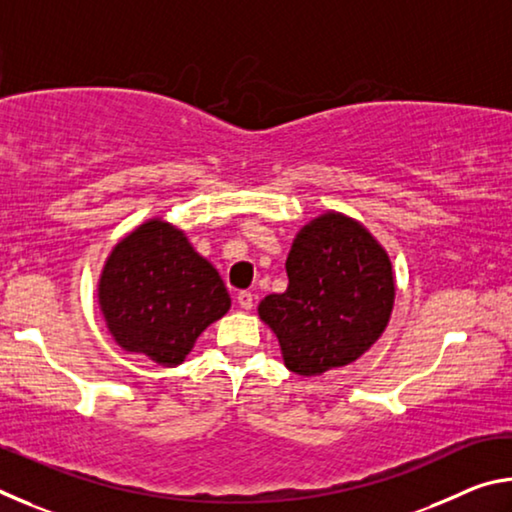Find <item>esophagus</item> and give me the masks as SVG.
I'll return each instance as SVG.
<instances>
[{"label":"esophagus","instance_id":"34e87169","mask_svg":"<svg viewBox=\"0 0 512 512\" xmlns=\"http://www.w3.org/2000/svg\"><path fill=\"white\" fill-rule=\"evenodd\" d=\"M237 302L241 305V309H253V305H255V298H253V293L250 291H239L237 293Z\"/></svg>","mask_w":512,"mask_h":512}]
</instances>
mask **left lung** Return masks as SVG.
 Listing matches in <instances>:
<instances>
[{
	"label": "left lung",
	"mask_w": 512,
	"mask_h": 512,
	"mask_svg": "<svg viewBox=\"0 0 512 512\" xmlns=\"http://www.w3.org/2000/svg\"><path fill=\"white\" fill-rule=\"evenodd\" d=\"M287 275V291L266 296L257 311L296 375L348 366L386 329L395 300L391 259L354 219L327 212L305 225Z\"/></svg>",
	"instance_id": "left-lung-1"
}]
</instances>
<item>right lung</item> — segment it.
<instances>
[{"label": "right lung", "mask_w": 512, "mask_h": 512, "mask_svg": "<svg viewBox=\"0 0 512 512\" xmlns=\"http://www.w3.org/2000/svg\"><path fill=\"white\" fill-rule=\"evenodd\" d=\"M99 305L115 341L158 366H178L207 325L230 309L216 268L167 221H146L112 250Z\"/></svg>", "instance_id": "add662e5"}]
</instances>
